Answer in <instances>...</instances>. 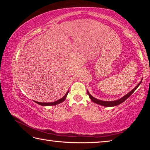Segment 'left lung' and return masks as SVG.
Returning a JSON list of instances; mask_svg holds the SVG:
<instances>
[{
	"label": "left lung",
	"instance_id": "8db88e82",
	"mask_svg": "<svg viewBox=\"0 0 150 150\" xmlns=\"http://www.w3.org/2000/svg\"><path fill=\"white\" fill-rule=\"evenodd\" d=\"M141 83H142V81L139 83L138 85L136 86L135 88H134L133 90H132L130 93H128V94H127V95H126L125 96H124L123 97H122L121 98H120V99H118L117 100H115V101H103V100H98V99H97V98H94L93 96L91 95L89 93H88V91H87V93H88V96H89V97L91 99V100H92L93 102H94L95 103L98 104V105H102V106H115L120 105V104H121L122 103H123L124 101H125L127 99V98H128L129 96H130L132 95V94L134 92V91L136 90V88L139 87V85H140Z\"/></svg>",
	"mask_w": 150,
	"mask_h": 150
}]
</instances>
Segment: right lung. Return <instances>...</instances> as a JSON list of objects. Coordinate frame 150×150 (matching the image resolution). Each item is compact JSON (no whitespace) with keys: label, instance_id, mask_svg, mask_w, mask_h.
<instances>
[{"label":"right lung","instance_id":"1","mask_svg":"<svg viewBox=\"0 0 150 150\" xmlns=\"http://www.w3.org/2000/svg\"><path fill=\"white\" fill-rule=\"evenodd\" d=\"M69 91H68L67 93H66V94L64 96H63V97L62 98H60L59 100H58L57 101H55V102H53V103H40V102H36V101H35V103H36L37 104H38V105H42V106H53V105H57V104H59L63 102L65 100L66 97H67V95L68 93H69Z\"/></svg>","mask_w":150,"mask_h":150}]
</instances>
